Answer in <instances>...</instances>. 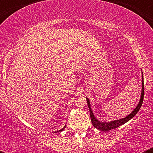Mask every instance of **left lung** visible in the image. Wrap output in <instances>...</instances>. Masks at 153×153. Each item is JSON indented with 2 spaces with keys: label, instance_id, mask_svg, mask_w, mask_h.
Wrapping results in <instances>:
<instances>
[{
  "label": "left lung",
  "instance_id": "1",
  "mask_svg": "<svg viewBox=\"0 0 153 153\" xmlns=\"http://www.w3.org/2000/svg\"><path fill=\"white\" fill-rule=\"evenodd\" d=\"M143 99H144V80H143V78H142L141 98H140V102H139L137 106L135 108V109L133 111L131 114H129L128 115L127 117H125V118H124V119H118V120L112 121V122H100V121L98 120V119H96V117H94V113H93L92 110H91V108L90 101H89V99L87 98L86 99L87 103H88V108H89V111H90V117H91L92 124L94 125V127L95 128H96V129H99V130H101V131H109V130H111V129H116V128L120 127L121 125L125 124L126 122H127L128 121L130 120L131 119H132L133 117L136 115V114L137 113L138 111L140 110V107L142 106V104H143Z\"/></svg>",
  "mask_w": 153,
  "mask_h": 153
}]
</instances>
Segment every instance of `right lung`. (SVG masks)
<instances>
[{
  "label": "right lung",
  "mask_w": 153,
  "mask_h": 153,
  "mask_svg": "<svg viewBox=\"0 0 153 153\" xmlns=\"http://www.w3.org/2000/svg\"><path fill=\"white\" fill-rule=\"evenodd\" d=\"M66 127V125L65 126V127H63L62 128V129H60V130H59V131H54V132H58V131H63V130H64V129H65V128Z\"/></svg>",
  "instance_id": "right-lung-1"
}]
</instances>
